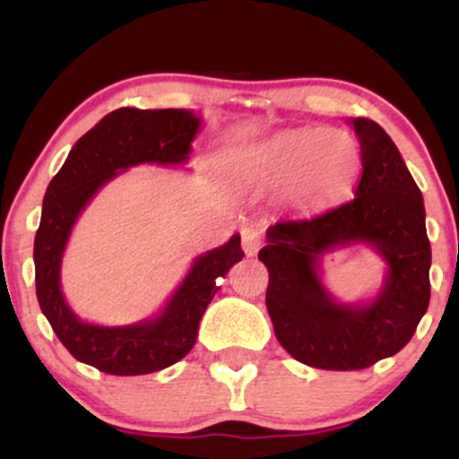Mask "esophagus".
Segmentation results:
<instances>
[{
  "instance_id": "34e87169",
  "label": "esophagus",
  "mask_w": 459,
  "mask_h": 459,
  "mask_svg": "<svg viewBox=\"0 0 459 459\" xmlns=\"http://www.w3.org/2000/svg\"><path fill=\"white\" fill-rule=\"evenodd\" d=\"M261 244H263V230L259 226H246V229L241 230V246H244L246 255L250 256L256 255Z\"/></svg>"
}]
</instances>
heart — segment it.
Masks as SVG:
<instances>
[{"label":"heart","instance_id":"obj_1","mask_svg":"<svg viewBox=\"0 0 459 459\" xmlns=\"http://www.w3.org/2000/svg\"><path fill=\"white\" fill-rule=\"evenodd\" d=\"M316 161H312V157ZM252 175L293 178V194L304 203H328L354 186L362 155L354 135L341 129H298L263 142L246 155Z\"/></svg>","mask_w":459,"mask_h":459}]
</instances>
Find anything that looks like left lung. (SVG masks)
I'll use <instances>...</instances> for the list:
<instances>
[{"label": "left lung", "instance_id": "1", "mask_svg": "<svg viewBox=\"0 0 459 459\" xmlns=\"http://www.w3.org/2000/svg\"><path fill=\"white\" fill-rule=\"evenodd\" d=\"M362 177L354 198L267 229L259 259L270 272L265 304L276 339L296 360L325 371H356L394 356L429 307L431 247L420 189L380 125L351 118ZM368 243L389 272L377 299L336 303L318 281V259L334 247Z\"/></svg>", "mask_w": 459, "mask_h": 459}]
</instances>
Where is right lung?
<instances>
[{"instance_id": "add662e5", "label": "right lung", "mask_w": 459, "mask_h": 459, "mask_svg": "<svg viewBox=\"0 0 459 459\" xmlns=\"http://www.w3.org/2000/svg\"><path fill=\"white\" fill-rule=\"evenodd\" d=\"M200 118L187 109L120 108L75 142L45 192L34 239L36 298L56 336L79 362L109 376H144L189 354L198 324L218 291V278L241 261L239 235L194 261L186 281L155 319L120 328L86 324L60 289L62 255L82 209L109 178L138 163L175 166L187 160Z\"/></svg>"}]
</instances>
